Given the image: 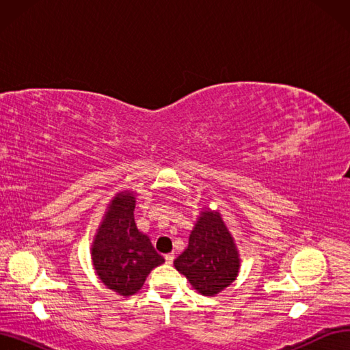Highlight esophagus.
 <instances>
[{"mask_svg":"<svg viewBox=\"0 0 350 350\" xmlns=\"http://www.w3.org/2000/svg\"><path fill=\"white\" fill-rule=\"evenodd\" d=\"M174 258H175V256H174L172 252H171V254H166V256H165V260H166L167 264H172V262H174Z\"/></svg>","mask_w":350,"mask_h":350,"instance_id":"34e87169","label":"esophagus"}]
</instances>
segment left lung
<instances>
[{
	"instance_id": "1",
	"label": "left lung",
	"mask_w": 350,
	"mask_h": 350,
	"mask_svg": "<svg viewBox=\"0 0 350 350\" xmlns=\"http://www.w3.org/2000/svg\"><path fill=\"white\" fill-rule=\"evenodd\" d=\"M193 288L206 296L225 289L239 270L238 251L219 213L201 211L187 250L174 261Z\"/></svg>"
}]
</instances>
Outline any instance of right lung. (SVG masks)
<instances>
[{
  "label": "right lung",
  "mask_w": 350,
  "mask_h": 350,
  "mask_svg": "<svg viewBox=\"0 0 350 350\" xmlns=\"http://www.w3.org/2000/svg\"><path fill=\"white\" fill-rule=\"evenodd\" d=\"M135 200L121 193L112 200L92 248V260L99 279L122 296L139 292L154 267L165 262L149 237L137 229Z\"/></svg>",
  "instance_id": "1"
}]
</instances>
